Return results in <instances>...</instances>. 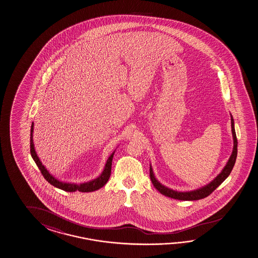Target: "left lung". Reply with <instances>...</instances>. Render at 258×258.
<instances>
[{
  "instance_id": "8db88e82",
  "label": "left lung",
  "mask_w": 258,
  "mask_h": 258,
  "mask_svg": "<svg viewBox=\"0 0 258 258\" xmlns=\"http://www.w3.org/2000/svg\"><path fill=\"white\" fill-rule=\"evenodd\" d=\"M231 126H232L233 140L232 154L230 156L228 161H227L226 165L224 166V169L211 182H209L208 184L204 185L199 189L190 190V191H178V190H172V189L161 184V182L156 179L151 164H150V176H151V181L156 189L159 190L161 195H165L167 197H170L172 199L180 200V201H196V200L204 199L208 195H211L218 187L219 185L221 184L230 175L231 171L233 170L234 163H235V161H236L237 139H236V134H235V130H234V121H233L232 115H231Z\"/></svg>"
}]
</instances>
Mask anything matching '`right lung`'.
Listing matches in <instances>:
<instances>
[{
	"mask_svg": "<svg viewBox=\"0 0 258 258\" xmlns=\"http://www.w3.org/2000/svg\"><path fill=\"white\" fill-rule=\"evenodd\" d=\"M33 133H34V122L32 123V126H31V137H30L31 155H32V158L34 159V162L36 163V165L38 166V168L41 170L44 179L47 180L50 184L53 185L58 189L66 190V191H70V192H73L76 190H79L81 192H90V191H94V190H97L100 189V188H102L103 186L107 183V180L110 177V173H111L112 160H113V156H114L115 151H113L111 155L108 157L107 162H106V165L104 167V170L101 172V174L96 179H93L92 180L79 183V184L73 183V182H67V181H62V180H58L57 178H55L54 176L52 175L47 170V169L44 167V165H43L42 161H40L39 157L36 154V151L34 149Z\"/></svg>",
	"mask_w": 258,
	"mask_h": 258,
	"instance_id": "1",
	"label": "right lung"
}]
</instances>
